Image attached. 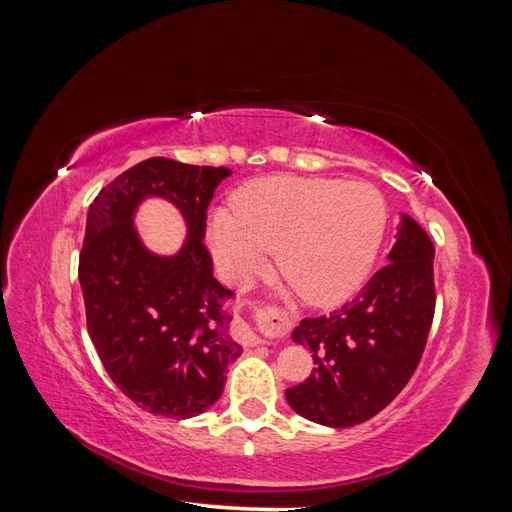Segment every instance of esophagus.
Here are the masks:
<instances>
[{
	"label": "esophagus",
	"instance_id": "esophagus-1",
	"mask_svg": "<svg viewBox=\"0 0 512 512\" xmlns=\"http://www.w3.org/2000/svg\"><path fill=\"white\" fill-rule=\"evenodd\" d=\"M256 314L262 316L265 320H275L277 324L284 322V312H280V309H275V307H258ZM232 331H235V337L245 346L262 344V337L252 329V324L247 322V320H243V318L235 320V327H232Z\"/></svg>",
	"mask_w": 512,
	"mask_h": 512
}]
</instances>
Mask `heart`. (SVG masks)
Instances as JSON below:
<instances>
[{"mask_svg": "<svg viewBox=\"0 0 512 512\" xmlns=\"http://www.w3.org/2000/svg\"><path fill=\"white\" fill-rule=\"evenodd\" d=\"M386 228V203L374 185L277 175L245 183L230 211L213 215L211 252L226 280L245 286L277 269L314 305L344 299L374 262Z\"/></svg>", "mask_w": 512, "mask_h": 512, "instance_id": "1", "label": "heart"}]
</instances>
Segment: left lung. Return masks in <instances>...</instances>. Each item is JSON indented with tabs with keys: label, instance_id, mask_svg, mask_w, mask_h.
<instances>
[{
	"label": "left lung",
	"instance_id": "8db88e82",
	"mask_svg": "<svg viewBox=\"0 0 512 512\" xmlns=\"http://www.w3.org/2000/svg\"><path fill=\"white\" fill-rule=\"evenodd\" d=\"M433 243L404 215L389 265L335 312L303 318L292 333L316 369L286 391L290 408L327 427L369 421L401 393L421 363L436 312Z\"/></svg>",
	"mask_w": 512,
	"mask_h": 512
}]
</instances>
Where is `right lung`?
I'll use <instances>...</instances> for the list:
<instances>
[{
  "label": "right lung",
  "instance_id": "add662e5",
  "mask_svg": "<svg viewBox=\"0 0 512 512\" xmlns=\"http://www.w3.org/2000/svg\"><path fill=\"white\" fill-rule=\"evenodd\" d=\"M232 170L149 158L115 177L87 211L79 258L87 331L106 374L138 408L190 418L220 399L243 348L203 241L213 192ZM147 195L177 204L189 239L175 257L151 255L131 215Z\"/></svg>",
  "mask_w": 512,
  "mask_h": 512
}]
</instances>
